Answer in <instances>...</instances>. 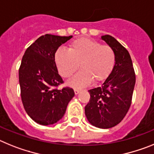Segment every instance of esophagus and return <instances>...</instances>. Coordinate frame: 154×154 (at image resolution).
Instances as JSON below:
<instances>
[{
  "mask_svg": "<svg viewBox=\"0 0 154 154\" xmlns=\"http://www.w3.org/2000/svg\"><path fill=\"white\" fill-rule=\"evenodd\" d=\"M80 92H81V90H80V89H77V88H74V93H75V94H78Z\"/></svg>",
  "mask_w": 154,
  "mask_h": 154,
  "instance_id": "obj_1",
  "label": "esophagus"
}]
</instances>
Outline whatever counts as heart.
<instances>
[{
  "instance_id": "1",
  "label": "heart",
  "mask_w": 154,
  "mask_h": 154,
  "mask_svg": "<svg viewBox=\"0 0 154 154\" xmlns=\"http://www.w3.org/2000/svg\"><path fill=\"white\" fill-rule=\"evenodd\" d=\"M54 60L58 71L64 78L70 77L79 68L81 70L68 82L75 88L105 81L116 63L114 50L107 45L88 38H81L69 44L68 50L59 48Z\"/></svg>"
}]
</instances>
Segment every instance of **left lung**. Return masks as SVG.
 Segmentation results:
<instances>
[{
  "instance_id": "1",
  "label": "left lung",
  "mask_w": 154,
  "mask_h": 154,
  "mask_svg": "<svg viewBox=\"0 0 154 154\" xmlns=\"http://www.w3.org/2000/svg\"><path fill=\"white\" fill-rule=\"evenodd\" d=\"M114 50L116 63L110 75L98 88L89 90L85 116L94 126L109 129L123 119L130 108L136 75L129 52L109 35L101 36Z\"/></svg>"
}]
</instances>
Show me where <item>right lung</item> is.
Masks as SVG:
<instances>
[{
    "mask_svg": "<svg viewBox=\"0 0 154 154\" xmlns=\"http://www.w3.org/2000/svg\"><path fill=\"white\" fill-rule=\"evenodd\" d=\"M45 34L25 52L19 68L21 97L25 112L40 125H52L60 120L74 96L70 88L57 89L63 83L55 63V53L72 38Z\"/></svg>",
    "mask_w": 154,
    "mask_h": 154,
    "instance_id": "1",
    "label": "right lung"
}]
</instances>
